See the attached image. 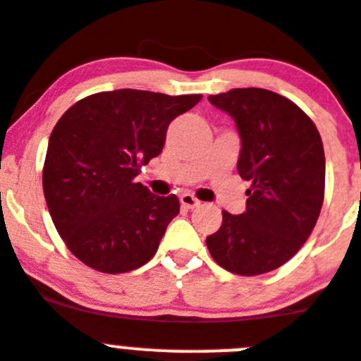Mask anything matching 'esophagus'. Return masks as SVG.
Instances as JSON below:
<instances>
[{"instance_id": "obj_1", "label": "esophagus", "mask_w": 361, "mask_h": 361, "mask_svg": "<svg viewBox=\"0 0 361 361\" xmlns=\"http://www.w3.org/2000/svg\"><path fill=\"white\" fill-rule=\"evenodd\" d=\"M180 203H181V207H183V209H187V210H194V209H197V207H200V200H197V197H194L192 194H188V192L181 194Z\"/></svg>"}]
</instances>
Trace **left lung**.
<instances>
[{"instance_id":"left-lung-1","label":"left lung","mask_w":361,"mask_h":361,"mask_svg":"<svg viewBox=\"0 0 361 361\" xmlns=\"http://www.w3.org/2000/svg\"><path fill=\"white\" fill-rule=\"evenodd\" d=\"M209 100L235 120L237 171L252 187L245 212L223 210L207 246L232 274H268L290 261L317 225L326 187L322 138L297 104L269 90L235 87Z\"/></svg>"}]
</instances>
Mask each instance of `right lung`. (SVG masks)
<instances>
[{
	"instance_id": "right-lung-1",
	"label": "right lung",
	"mask_w": 361,
	"mask_h": 361,
	"mask_svg": "<svg viewBox=\"0 0 361 361\" xmlns=\"http://www.w3.org/2000/svg\"><path fill=\"white\" fill-rule=\"evenodd\" d=\"M200 100L115 90L61 116L48 140L43 190L55 228L79 261L102 274L151 261L180 201L154 196L135 178L161 152L169 124Z\"/></svg>"
}]
</instances>
